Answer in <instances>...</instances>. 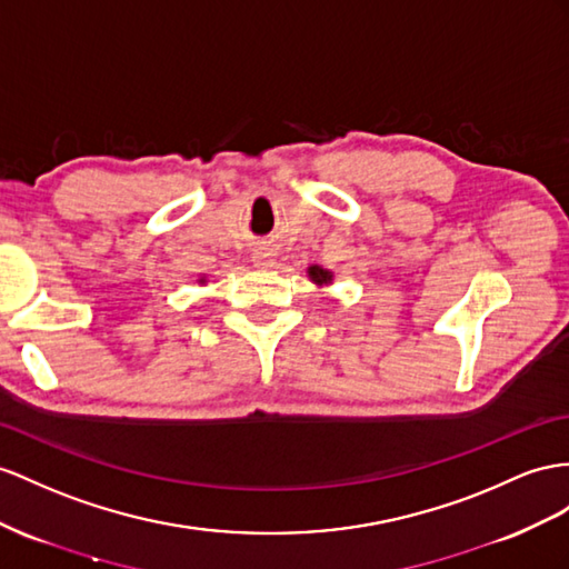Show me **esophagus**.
Returning <instances> with one entry per match:
<instances>
[{
    "label": "esophagus",
    "mask_w": 569,
    "mask_h": 569,
    "mask_svg": "<svg viewBox=\"0 0 569 569\" xmlns=\"http://www.w3.org/2000/svg\"><path fill=\"white\" fill-rule=\"evenodd\" d=\"M252 259H254V264H257V267H261V269H264V267H271V264H273V261H271V254H269L267 250H257Z\"/></svg>",
    "instance_id": "obj_1"
}]
</instances>
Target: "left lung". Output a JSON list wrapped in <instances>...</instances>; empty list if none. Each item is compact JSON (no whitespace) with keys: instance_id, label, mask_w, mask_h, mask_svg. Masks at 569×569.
I'll return each instance as SVG.
<instances>
[{"instance_id":"8db88e82","label":"left lung","mask_w":569,"mask_h":569,"mask_svg":"<svg viewBox=\"0 0 569 569\" xmlns=\"http://www.w3.org/2000/svg\"><path fill=\"white\" fill-rule=\"evenodd\" d=\"M308 273H310V281L312 283H317V286H325V283H331V271H327V269H322V267H310L308 269Z\"/></svg>"}]
</instances>
